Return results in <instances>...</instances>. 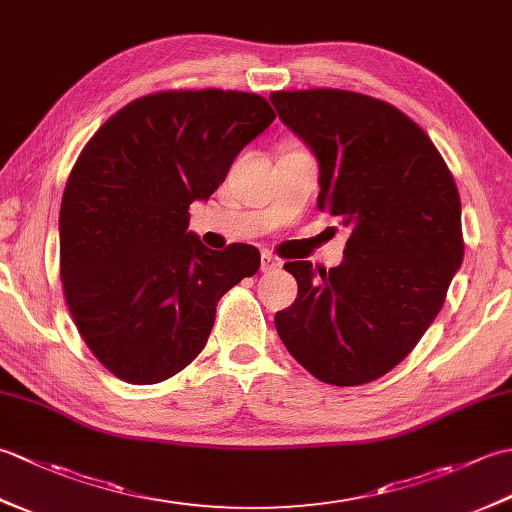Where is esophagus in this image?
<instances>
[{
    "instance_id": "esophagus-1",
    "label": "esophagus",
    "mask_w": 512,
    "mask_h": 512,
    "mask_svg": "<svg viewBox=\"0 0 512 512\" xmlns=\"http://www.w3.org/2000/svg\"><path fill=\"white\" fill-rule=\"evenodd\" d=\"M277 268H279L277 257L270 255V253H264L262 255V270H264V273H273V270H277Z\"/></svg>"
}]
</instances>
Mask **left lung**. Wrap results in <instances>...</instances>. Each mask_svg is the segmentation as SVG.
I'll list each match as a JSON object with an SVG mask.
<instances>
[{
  "label": "left lung",
  "mask_w": 512,
  "mask_h": 512,
  "mask_svg": "<svg viewBox=\"0 0 512 512\" xmlns=\"http://www.w3.org/2000/svg\"><path fill=\"white\" fill-rule=\"evenodd\" d=\"M270 101L319 160L317 206L352 228L341 266H284L299 292L275 328L314 378L372 383L418 345L462 264L458 187L431 138L394 105L347 90Z\"/></svg>",
  "instance_id": "8db88e82"
}]
</instances>
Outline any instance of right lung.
Returning a JSON list of instances; mask_svg holds the SVG:
<instances>
[{"mask_svg": "<svg viewBox=\"0 0 512 512\" xmlns=\"http://www.w3.org/2000/svg\"><path fill=\"white\" fill-rule=\"evenodd\" d=\"M273 121L259 94L156 92L107 118L76 158L59 215L63 295L116 378L182 372L209 341L217 301L259 270L255 246L211 250L187 231L189 206Z\"/></svg>", "mask_w": 512, "mask_h": 512, "instance_id": "1", "label": "right lung"}]
</instances>
